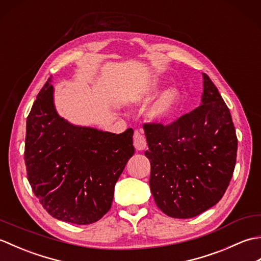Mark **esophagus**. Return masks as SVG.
<instances>
[{"label": "esophagus", "instance_id": "obj_1", "mask_svg": "<svg viewBox=\"0 0 261 261\" xmlns=\"http://www.w3.org/2000/svg\"><path fill=\"white\" fill-rule=\"evenodd\" d=\"M134 145L137 150H143L147 147V140L146 137L143 136L142 132L136 130L134 135Z\"/></svg>", "mask_w": 261, "mask_h": 261}]
</instances>
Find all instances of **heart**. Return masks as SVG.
<instances>
[{
  "instance_id": "1",
  "label": "heart",
  "mask_w": 261,
  "mask_h": 261,
  "mask_svg": "<svg viewBox=\"0 0 261 261\" xmlns=\"http://www.w3.org/2000/svg\"><path fill=\"white\" fill-rule=\"evenodd\" d=\"M158 80L150 77L146 82H143L140 86L135 88L130 94V99L132 102L141 103L148 97L149 94L156 90L158 86ZM179 99V91L175 86L166 88L159 95L149 104L147 108L146 115L149 120L153 122H163L167 120L173 114L177 103Z\"/></svg>"
}]
</instances>
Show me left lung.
Here are the masks:
<instances>
[{
    "label": "left lung",
    "instance_id": "1",
    "mask_svg": "<svg viewBox=\"0 0 261 261\" xmlns=\"http://www.w3.org/2000/svg\"><path fill=\"white\" fill-rule=\"evenodd\" d=\"M202 75L198 108L169 125H143L153 199L176 219L194 218L214 206L236 166L238 139L230 110L210 77Z\"/></svg>",
    "mask_w": 261,
    "mask_h": 261
}]
</instances>
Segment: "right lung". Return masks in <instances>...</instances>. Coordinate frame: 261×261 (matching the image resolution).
<instances>
[{
  "label": "right lung",
  "mask_w": 261,
  "mask_h": 261,
  "mask_svg": "<svg viewBox=\"0 0 261 261\" xmlns=\"http://www.w3.org/2000/svg\"><path fill=\"white\" fill-rule=\"evenodd\" d=\"M50 77L27 118L24 162L35 195L55 219L79 225L109 212L135 153L134 130L120 135L70 123L55 107Z\"/></svg>",
  "instance_id": "right-lung-1"
}]
</instances>
